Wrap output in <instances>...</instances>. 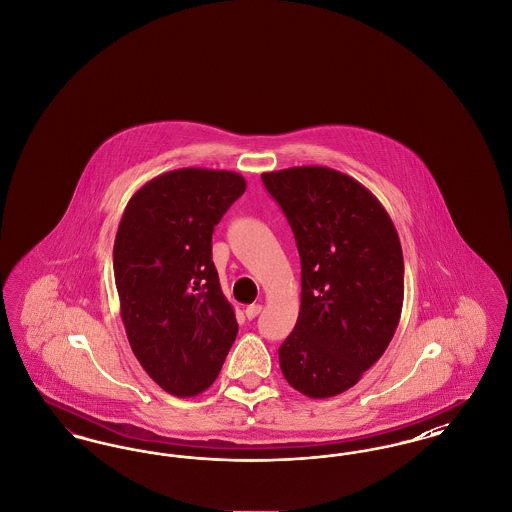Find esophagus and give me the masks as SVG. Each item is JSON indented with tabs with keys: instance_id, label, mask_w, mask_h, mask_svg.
Wrapping results in <instances>:
<instances>
[{
	"instance_id": "esophagus-1",
	"label": "esophagus",
	"mask_w": 512,
	"mask_h": 512,
	"mask_svg": "<svg viewBox=\"0 0 512 512\" xmlns=\"http://www.w3.org/2000/svg\"><path fill=\"white\" fill-rule=\"evenodd\" d=\"M261 309H263V307H261L259 303H251V305H247V307H245V317L251 320V318H255L259 313H261Z\"/></svg>"
}]
</instances>
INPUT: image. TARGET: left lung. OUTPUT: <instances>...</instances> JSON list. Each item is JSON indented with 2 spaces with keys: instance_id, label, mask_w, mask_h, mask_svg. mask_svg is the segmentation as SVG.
I'll list each match as a JSON object with an SVG mask.
<instances>
[{
  "instance_id": "left-lung-1",
  "label": "left lung",
  "mask_w": 512,
  "mask_h": 512,
  "mask_svg": "<svg viewBox=\"0 0 512 512\" xmlns=\"http://www.w3.org/2000/svg\"><path fill=\"white\" fill-rule=\"evenodd\" d=\"M292 226L301 309L278 349L293 390L324 399L353 388L397 330L405 267L388 211L361 182L328 167L263 172Z\"/></svg>"
}]
</instances>
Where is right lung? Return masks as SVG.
Masks as SVG:
<instances>
[{
  "instance_id": "add662e5",
  "label": "right lung",
  "mask_w": 512,
  "mask_h": 512,
  "mask_svg": "<svg viewBox=\"0 0 512 512\" xmlns=\"http://www.w3.org/2000/svg\"><path fill=\"white\" fill-rule=\"evenodd\" d=\"M244 192L238 172L176 169L132 195L119 222L113 270L126 336L151 380L176 397L217 380L238 334L211 238Z\"/></svg>"
}]
</instances>
